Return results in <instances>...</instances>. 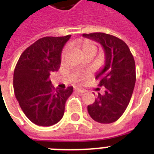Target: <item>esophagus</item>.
Segmentation results:
<instances>
[{
	"mask_svg": "<svg viewBox=\"0 0 154 154\" xmlns=\"http://www.w3.org/2000/svg\"><path fill=\"white\" fill-rule=\"evenodd\" d=\"M75 90H76V91L77 92H78V93H81V94H84L85 92V90L84 89H80V88H75Z\"/></svg>",
	"mask_w": 154,
	"mask_h": 154,
	"instance_id": "esophagus-1",
	"label": "esophagus"
}]
</instances>
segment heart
Returning <instances> with one entry per match:
<instances>
[{
	"mask_svg": "<svg viewBox=\"0 0 154 154\" xmlns=\"http://www.w3.org/2000/svg\"><path fill=\"white\" fill-rule=\"evenodd\" d=\"M75 47L77 48L81 54L82 56L85 54H88V53H93L94 55V53H96L97 47L96 45L90 41L88 40H81L75 44ZM66 55V50H64L61 53V60H64Z\"/></svg>",
	"mask_w": 154,
	"mask_h": 154,
	"instance_id": "obj_1",
	"label": "heart"
}]
</instances>
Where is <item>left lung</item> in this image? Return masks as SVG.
<instances>
[{"instance_id": "8db88e82", "label": "left lung", "mask_w": 154, "mask_h": 154, "mask_svg": "<svg viewBox=\"0 0 154 154\" xmlns=\"http://www.w3.org/2000/svg\"><path fill=\"white\" fill-rule=\"evenodd\" d=\"M101 45L105 52V65L97 72L99 86L105 94L88 105L90 117L97 122L109 124L119 119L126 109L136 82L135 61L129 47L122 40L104 32L83 34Z\"/></svg>"}]
</instances>
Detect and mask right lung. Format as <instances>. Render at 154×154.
Wrapping results in <instances>:
<instances>
[{
	"mask_svg": "<svg viewBox=\"0 0 154 154\" xmlns=\"http://www.w3.org/2000/svg\"><path fill=\"white\" fill-rule=\"evenodd\" d=\"M71 35L45 37L28 47L18 60L13 73L16 98L25 116L40 126H51L62 118L72 86L55 89L49 76L57 71L61 52Z\"/></svg>",
	"mask_w": 154,
	"mask_h": 154,
	"instance_id": "obj_1",
	"label": "right lung"
}]
</instances>
